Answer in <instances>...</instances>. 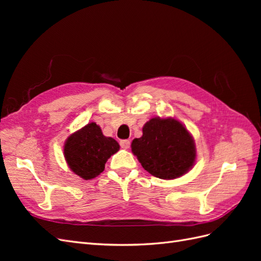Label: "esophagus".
<instances>
[{
    "label": "esophagus",
    "mask_w": 261,
    "mask_h": 261,
    "mask_svg": "<svg viewBox=\"0 0 261 261\" xmlns=\"http://www.w3.org/2000/svg\"><path fill=\"white\" fill-rule=\"evenodd\" d=\"M120 145L123 149H128L130 146V141L128 139H124V140L120 141Z\"/></svg>",
    "instance_id": "34e87169"
}]
</instances>
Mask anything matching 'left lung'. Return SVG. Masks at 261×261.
<instances>
[{
  "mask_svg": "<svg viewBox=\"0 0 261 261\" xmlns=\"http://www.w3.org/2000/svg\"><path fill=\"white\" fill-rule=\"evenodd\" d=\"M132 151L150 174L162 179L179 177L193 168L196 148L191 134L175 118L154 117L132 143Z\"/></svg>",
  "mask_w": 261,
  "mask_h": 261,
  "instance_id": "left-lung-1",
  "label": "left lung"
}]
</instances>
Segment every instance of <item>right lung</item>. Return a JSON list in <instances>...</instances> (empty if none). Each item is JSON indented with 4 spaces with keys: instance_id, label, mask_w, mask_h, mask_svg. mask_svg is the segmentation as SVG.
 <instances>
[{
    "instance_id": "1",
    "label": "right lung",
    "mask_w": 261,
    "mask_h": 261,
    "mask_svg": "<svg viewBox=\"0 0 261 261\" xmlns=\"http://www.w3.org/2000/svg\"><path fill=\"white\" fill-rule=\"evenodd\" d=\"M120 145L106 137L96 123L72 134L64 145V156L69 169L84 179H91L103 172L108 159L118 151Z\"/></svg>"
}]
</instances>
